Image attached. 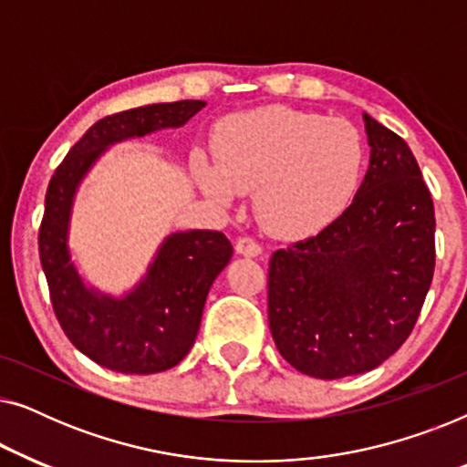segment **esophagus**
Wrapping results in <instances>:
<instances>
[{
	"mask_svg": "<svg viewBox=\"0 0 467 467\" xmlns=\"http://www.w3.org/2000/svg\"><path fill=\"white\" fill-rule=\"evenodd\" d=\"M235 253L242 254V257H259L261 253H264V248H261L257 242L253 238H238L235 240Z\"/></svg>",
	"mask_w": 467,
	"mask_h": 467,
	"instance_id": "esophagus-1",
	"label": "esophagus"
}]
</instances>
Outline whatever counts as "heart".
I'll list each match as a JSON object with an SVG mask.
<instances>
[{
  "mask_svg": "<svg viewBox=\"0 0 467 467\" xmlns=\"http://www.w3.org/2000/svg\"><path fill=\"white\" fill-rule=\"evenodd\" d=\"M214 155L195 159L202 189L223 203L254 189V214L278 235L323 227L353 195L363 168L361 136L348 120L285 106L223 120Z\"/></svg>",
  "mask_w": 467,
  "mask_h": 467,
  "instance_id": "1",
  "label": "heart"
}]
</instances>
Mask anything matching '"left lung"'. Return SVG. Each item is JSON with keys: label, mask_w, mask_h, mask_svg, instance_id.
<instances>
[{"label": "left lung", "mask_w": 467, "mask_h": 467, "mask_svg": "<svg viewBox=\"0 0 467 467\" xmlns=\"http://www.w3.org/2000/svg\"><path fill=\"white\" fill-rule=\"evenodd\" d=\"M363 123L369 165L353 203L274 253L267 274L278 353L323 380L369 372L406 342L436 265V216L417 159L369 114Z\"/></svg>", "instance_id": "obj_1"}]
</instances>
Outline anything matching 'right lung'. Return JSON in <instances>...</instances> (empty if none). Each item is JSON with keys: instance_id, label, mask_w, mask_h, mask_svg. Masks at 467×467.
I'll list each match as a JSON object with an SVG mask.
<instances>
[{"instance_id": "1", "label": "right lung", "mask_w": 467, "mask_h": 467, "mask_svg": "<svg viewBox=\"0 0 467 467\" xmlns=\"http://www.w3.org/2000/svg\"><path fill=\"white\" fill-rule=\"evenodd\" d=\"M206 101L133 108L95 123L55 170L40 225V261L50 302L63 331L80 353L112 372L157 374L181 363L200 331L203 304L234 248L221 232L170 234L142 280L114 297L88 286L69 253V221L82 178L112 144L182 127Z\"/></svg>"}]
</instances>
